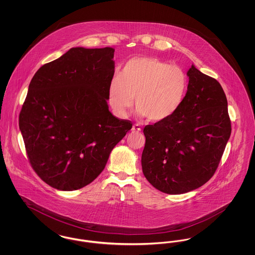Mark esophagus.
I'll list each match as a JSON object with an SVG mask.
<instances>
[{
    "label": "esophagus",
    "instance_id": "34e87169",
    "mask_svg": "<svg viewBox=\"0 0 255 255\" xmlns=\"http://www.w3.org/2000/svg\"><path fill=\"white\" fill-rule=\"evenodd\" d=\"M141 131V128L139 125L137 124H133V127H132V132H140Z\"/></svg>",
    "mask_w": 255,
    "mask_h": 255
}]
</instances>
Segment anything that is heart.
I'll use <instances>...</instances> for the list:
<instances>
[{"mask_svg":"<svg viewBox=\"0 0 255 255\" xmlns=\"http://www.w3.org/2000/svg\"><path fill=\"white\" fill-rule=\"evenodd\" d=\"M188 77L178 66L153 57H134L110 82L114 112L125 117L133 105L149 122H163L176 114L185 99Z\"/></svg>","mask_w":255,"mask_h":255,"instance_id":"heart-1","label":"heart"}]
</instances>
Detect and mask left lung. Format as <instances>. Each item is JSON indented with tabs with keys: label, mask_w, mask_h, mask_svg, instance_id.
Masks as SVG:
<instances>
[{
	"label": "left lung",
	"mask_w": 255,
	"mask_h": 255,
	"mask_svg": "<svg viewBox=\"0 0 255 255\" xmlns=\"http://www.w3.org/2000/svg\"><path fill=\"white\" fill-rule=\"evenodd\" d=\"M187 76L188 89L179 111L143 129L142 172L155 188L167 194L186 193L208 182L231 136L222 86L194 65Z\"/></svg>",
	"instance_id": "1"
}]
</instances>
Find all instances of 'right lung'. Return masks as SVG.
I'll return each mask as SVG.
<instances>
[{"label": "right lung", "instance_id": "right-lung-1", "mask_svg": "<svg viewBox=\"0 0 255 255\" xmlns=\"http://www.w3.org/2000/svg\"><path fill=\"white\" fill-rule=\"evenodd\" d=\"M115 49L72 48L32 77L19 116L28 160L51 187L77 190L96 180L132 122L107 104Z\"/></svg>", "mask_w": 255, "mask_h": 255}]
</instances>
